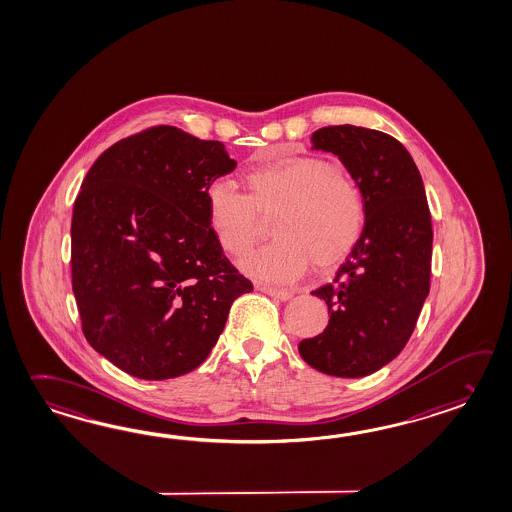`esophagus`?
I'll use <instances>...</instances> for the list:
<instances>
[{
    "mask_svg": "<svg viewBox=\"0 0 512 512\" xmlns=\"http://www.w3.org/2000/svg\"><path fill=\"white\" fill-rule=\"evenodd\" d=\"M259 290L277 301H288L290 297L294 296L290 290H281V288H272V286H259Z\"/></svg>",
    "mask_w": 512,
    "mask_h": 512,
    "instance_id": "esophagus-1",
    "label": "esophagus"
}]
</instances>
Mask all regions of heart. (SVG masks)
I'll use <instances>...</instances> for the list:
<instances>
[{
	"label": "heart",
	"instance_id": "heart-1",
	"mask_svg": "<svg viewBox=\"0 0 512 512\" xmlns=\"http://www.w3.org/2000/svg\"><path fill=\"white\" fill-rule=\"evenodd\" d=\"M246 194L229 183H211L205 211L216 242L229 255H244L261 237L262 218L275 216L272 244L240 261L257 281L281 283L312 261L329 268L343 261L365 226L364 196L329 161L310 156L264 159L242 174Z\"/></svg>",
	"mask_w": 512,
	"mask_h": 512
}]
</instances>
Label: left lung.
<instances>
[{
	"label": "left lung",
	"instance_id": "obj_1",
	"mask_svg": "<svg viewBox=\"0 0 512 512\" xmlns=\"http://www.w3.org/2000/svg\"><path fill=\"white\" fill-rule=\"evenodd\" d=\"M312 150L332 152L364 196L365 226L336 279L312 294L329 307L325 330L299 343L321 373L358 378L397 358L430 294L432 216L421 172L404 145L362 126L319 128Z\"/></svg>",
	"mask_w": 512,
	"mask_h": 512
}]
</instances>
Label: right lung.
Here are the masks:
<instances>
[{
    "label": "right lung",
    "mask_w": 512,
    "mask_h": 512,
    "mask_svg": "<svg viewBox=\"0 0 512 512\" xmlns=\"http://www.w3.org/2000/svg\"><path fill=\"white\" fill-rule=\"evenodd\" d=\"M220 141L154 126L104 150L71 218V279L82 332L128 375L191 373L253 284L218 246L205 191L235 171Z\"/></svg>",
    "instance_id": "right-lung-1"
}]
</instances>
